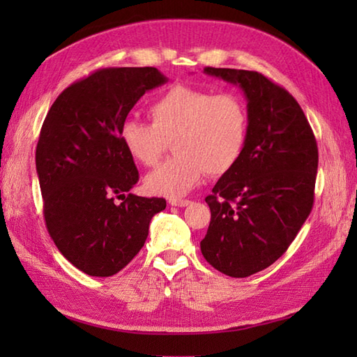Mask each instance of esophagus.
Wrapping results in <instances>:
<instances>
[{
	"label": "esophagus",
	"instance_id": "obj_1",
	"mask_svg": "<svg viewBox=\"0 0 357 357\" xmlns=\"http://www.w3.org/2000/svg\"><path fill=\"white\" fill-rule=\"evenodd\" d=\"M169 202H170V206H173V207H187V206H190L192 201H188V199H172Z\"/></svg>",
	"mask_w": 357,
	"mask_h": 357
}]
</instances>
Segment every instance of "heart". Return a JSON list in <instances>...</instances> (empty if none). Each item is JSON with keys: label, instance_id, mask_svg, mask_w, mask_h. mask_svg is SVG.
I'll use <instances>...</instances> for the list:
<instances>
[{"label": "heart", "instance_id": "obj_1", "mask_svg": "<svg viewBox=\"0 0 357 357\" xmlns=\"http://www.w3.org/2000/svg\"><path fill=\"white\" fill-rule=\"evenodd\" d=\"M150 123L127 119L119 138L135 162L155 165L167 141L176 155L150 172L144 184L153 195L176 199L192 192L204 173L230 172L244 153L248 110L236 93H218L192 86H173L149 107Z\"/></svg>", "mask_w": 357, "mask_h": 357}]
</instances>
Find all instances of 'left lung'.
<instances>
[{
	"mask_svg": "<svg viewBox=\"0 0 357 357\" xmlns=\"http://www.w3.org/2000/svg\"><path fill=\"white\" fill-rule=\"evenodd\" d=\"M204 73L244 92L248 136L238 164L206 198L211 221L201 252L224 275L247 278L287 252L312 211L317 146L298 101L264 75L215 67Z\"/></svg>",
	"mask_w": 357,
	"mask_h": 357,
	"instance_id": "1",
	"label": "left lung"
}]
</instances>
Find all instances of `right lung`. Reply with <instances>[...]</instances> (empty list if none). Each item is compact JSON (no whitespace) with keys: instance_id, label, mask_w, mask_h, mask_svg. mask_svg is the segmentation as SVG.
<instances>
[{"instance_id":"right-lung-1","label":"right lung","mask_w":357,"mask_h":357,"mask_svg":"<svg viewBox=\"0 0 357 357\" xmlns=\"http://www.w3.org/2000/svg\"><path fill=\"white\" fill-rule=\"evenodd\" d=\"M167 81L155 67L96 70L67 87L44 119L35 159L45 225L66 259L89 276L123 270L165 208L162 198L126 196L138 170L119 130L139 98Z\"/></svg>"}]
</instances>
